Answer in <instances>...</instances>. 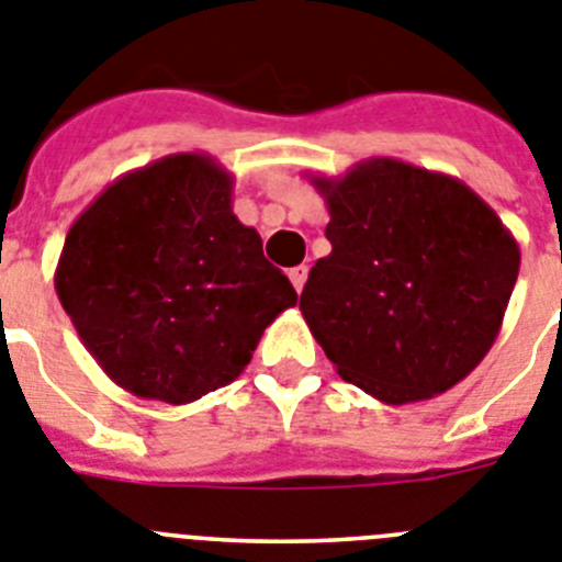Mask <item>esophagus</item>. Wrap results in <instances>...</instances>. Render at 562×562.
I'll return each mask as SVG.
<instances>
[{"label": "esophagus", "instance_id": "34e87169", "mask_svg": "<svg viewBox=\"0 0 562 562\" xmlns=\"http://www.w3.org/2000/svg\"><path fill=\"white\" fill-rule=\"evenodd\" d=\"M288 277H291L296 293H302V288H305V282H307V266H296V269L288 271Z\"/></svg>", "mask_w": 562, "mask_h": 562}]
</instances>
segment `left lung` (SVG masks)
<instances>
[{"instance_id":"left-lung-1","label":"left lung","mask_w":562,"mask_h":562,"mask_svg":"<svg viewBox=\"0 0 562 562\" xmlns=\"http://www.w3.org/2000/svg\"><path fill=\"white\" fill-rule=\"evenodd\" d=\"M311 184L333 251L300 311L338 375L389 406L457 386L493 347L518 280L502 218L464 181L389 156Z\"/></svg>"}]
</instances>
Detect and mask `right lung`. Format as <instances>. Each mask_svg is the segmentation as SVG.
Listing matches in <instances>:
<instances>
[{
  "label": "right lung",
  "instance_id": "1",
  "mask_svg": "<svg viewBox=\"0 0 562 562\" xmlns=\"http://www.w3.org/2000/svg\"><path fill=\"white\" fill-rule=\"evenodd\" d=\"M232 173L206 154L131 170L67 232L55 291L111 381L184 406L235 381L296 291L232 212Z\"/></svg>",
  "mask_w": 562,
  "mask_h": 562
}]
</instances>
